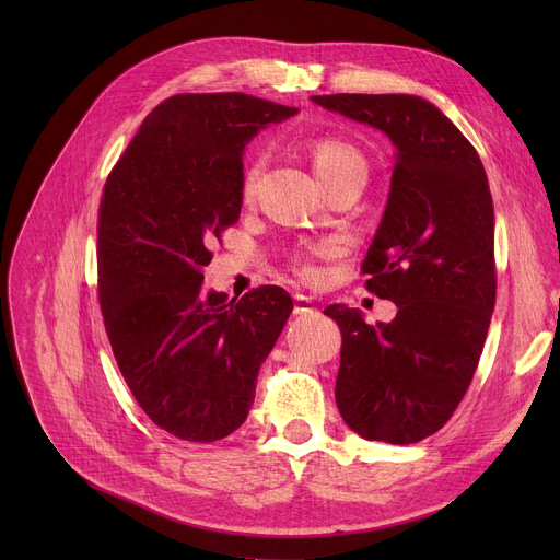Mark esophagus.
Instances as JSON below:
<instances>
[{
  "label": "esophagus",
  "mask_w": 560,
  "mask_h": 560,
  "mask_svg": "<svg viewBox=\"0 0 560 560\" xmlns=\"http://www.w3.org/2000/svg\"><path fill=\"white\" fill-rule=\"evenodd\" d=\"M315 311V300L308 295H295V313L304 315V313H313Z\"/></svg>",
  "instance_id": "esophagus-1"
}]
</instances>
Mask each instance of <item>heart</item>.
I'll return each mask as SVG.
<instances>
[{
	"label": "heart",
	"mask_w": 560,
	"mask_h": 560,
	"mask_svg": "<svg viewBox=\"0 0 560 560\" xmlns=\"http://www.w3.org/2000/svg\"><path fill=\"white\" fill-rule=\"evenodd\" d=\"M311 159H313V170L317 174L319 184L329 182L331 176L340 174L342 170L351 167V165H365L363 156L359 154V150L354 147L336 140V138H322L317 142H313L311 147ZM258 172H260V163L254 161L245 167L243 174V199H252L254 188H256V179H258ZM304 275H313V268H304Z\"/></svg>",
	"instance_id": "obj_1"
}]
</instances>
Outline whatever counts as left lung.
<instances>
[{
	"mask_svg": "<svg viewBox=\"0 0 560 560\" xmlns=\"http://www.w3.org/2000/svg\"><path fill=\"white\" fill-rule=\"evenodd\" d=\"M386 133L395 167L363 260L368 290L397 304L370 327L331 304L342 331L336 404L368 440L410 445L443 427L475 376L494 311V209L477 150L418 95H315Z\"/></svg>",
	"mask_w": 560,
	"mask_h": 560,
	"instance_id": "left-lung-1",
	"label": "left lung"
}]
</instances>
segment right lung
I'll list each match as a JSON object with an SVG mask.
<instances>
[{
  "instance_id": "obj_1",
  "label": "right lung",
  "mask_w": 560,
  "mask_h": 560,
  "mask_svg": "<svg viewBox=\"0 0 560 560\" xmlns=\"http://www.w3.org/2000/svg\"><path fill=\"white\" fill-rule=\"evenodd\" d=\"M300 108L243 93L174 95L144 117L100 206V304L150 420L190 443L238 429L292 313L279 285L203 292L209 243L241 218L247 142Z\"/></svg>"
}]
</instances>
